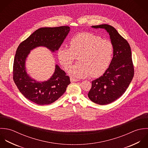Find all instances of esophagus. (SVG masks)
I'll return each instance as SVG.
<instances>
[{"mask_svg": "<svg viewBox=\"0 0 148 148\" xmlns=\"http://www.w3.org/2000/svg\"><path fill=\"white\" fill-rule=\"evenodd\" d=\"M70 81H71V82H77V81H78V79H76V78H74L71 77V78H70Z\"/></svg>", "mask_w": 148, "mask_h": 148, "instance_id": "obj_1", "label": "esophagus"}]
</instances>
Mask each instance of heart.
Masks as SVG:
<instances>
[{
    "mask_svg": "<svg viewBox=\"0 0 148 148\" xmlns=\"http://www.w3.org/2000/svg\"><path fill=\"white\" fill-rule=\"evenodd\" d=\"M69 44L70 48L60 47L57 56L59 63L66 70L70 68L79 56V62L69 71L71 76L97 77L109 67L114 53V46L110 40L91 33H81L73 37Z\"/></svg>",
    "mask_w": 148,
    "mask_h": 148,
    "instance_id": "obj_1",
    "label": "heart"
}]
</instances>
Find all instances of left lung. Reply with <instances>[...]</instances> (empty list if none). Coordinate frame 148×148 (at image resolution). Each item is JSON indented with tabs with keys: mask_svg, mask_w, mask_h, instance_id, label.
Here are the masks:
<instances>
[{
	"mask_svg": "<svg viewBox=\"0 0 148 148\" xmlns=\"http://www.w3.org/2000/svg\"><path fill=\"white\" fill-rule=\"evenodd\" d=\"M95 29H104L110 35L114 46L113 57L105 73L92 81L88 93L93 102L108 105L122 95L129 86L134 73L130 46L113 26L108 25L92 26Z\"/></svg>",
	"mask_w": 148,
	"mask_h": 148,
	"instance_id": "obj_1",
	"label": "left lung"
}]
</instances>
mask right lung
<instances>
[{"label": "right lung", "mask_w": 148, "mask_h": 148, "mask_svg": "<svg viewBox=\"0 0 148 148\" xmlns=\"http://www.w3.org/2000/svg\"><path fill=\"white\" fill-rule=\"evenodd\" d=\"M69 31L70 27L65 26L40 28L21 42L16 50L13 64L14 81L20 92L37 105H49L57 101L70 84V77L56 65L50 79L37 82L26 71V58L30 50L39 46L46 47L53 52L58 50Z\"/></svg>", "instance_id": "right-lung-1"}]
</instances>
